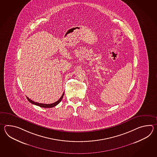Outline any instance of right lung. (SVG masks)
<instances>
[{
    "label": "right lung",
    "instance_id": "add662e5",
    "mask_svg": "<svg viewBox=\"0 0 157 157\" xmlns=\"http://www.w3.org/2000/svg\"><path fill=\"white\" fill-rule=\"evenodd\" d=\"M64 94V93H63V94H62V97H60V99H59V100L57 101L56 102H55V103H54L52 104H43L37 103V102H35V101H33V100H31V99H29V98L27 97V100H29V101H30L31 103L33 104H35V105H36L37 106H39V107H42V108H53V107L56 106L57 105H58V104L60 103V101L62 100V98H63V97Z\"/></svg>",
    "mask_w": 157,
    "mask_h": 157
}]
</instances>
